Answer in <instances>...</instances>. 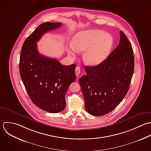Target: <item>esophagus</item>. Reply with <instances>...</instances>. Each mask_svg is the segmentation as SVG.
I'll list each match as a JSON object with an SVG mask.
<instances>
[{"label":"esophagus","instance_id":"1","mask_svg":"<svg viewBox=\"0 0 151 151\" xmlns=\"http://www.w3.org/2000/svg\"><path fill=\"white\" fill-rule=\"evenodd\" d=\"M80 72H81L80 68L79 66H76V69H75V73H76V75L77 77L79 76V75L80 74Z\"/></svg>","mask_w":151,"mask_h":151}]
</instances>
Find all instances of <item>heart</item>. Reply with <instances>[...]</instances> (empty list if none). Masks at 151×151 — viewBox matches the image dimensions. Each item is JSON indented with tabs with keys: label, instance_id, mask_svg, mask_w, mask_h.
<instances>
[{
	"label": "heart",
	"instance_id": "heart-1",
	"mask_svg": "<svg viewBox=\"0 0 151 151\" xmlns=\"http://www.w3.org/2000/svg\"><path fill=\"white\" fill-rule=\"evenodd\" d=\"M114 45L112 36L98 29L85 30L74 35L67 49L69 55L75 56L78 52H83V60L95 66L104 62L108 56Z\"/></svg>",
	"mask_w": 151,
	"mask_h": 151
}]
</instances>
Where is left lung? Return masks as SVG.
Instances as JSON below:
<instances>
[{
    "mask_svg": "<svg viewBox=\"0 0 151 151\" xmlns=\"http://www.w3.org/2000/svg\"><path fill=\"white\" fill-rule=\"evenodd\" d=\"M85 69L79 82L86 111L95 116L112 112L127 95L134 70L132 47L125 33L120 31L118 46L104 62Z\"/></svg>",
    "mask_w": 151,
    "mask_h": 151,
    "instance_id": "1",
    "label": "left lung"
}]
</instances>
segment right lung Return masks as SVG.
<instances>
[{"label":"right lung","instance_id":"add662e5","mask_svg":"<svg viewBox=\"0 0 151 151\" xmlns=\"http://www.w3.org/2000/svg\"><path fill=\"white\" fill-rule=\"evenodd\" d=\"M61 23L45 22L24 40L21 49L19 72L27 94L40 109L58 113L66 106L65 93L76 80V65H62L57 59L42 55L36 43L46 32L60 27Z\"/></svg>","mask_w":151,"mask_h":151}]
</instances>
